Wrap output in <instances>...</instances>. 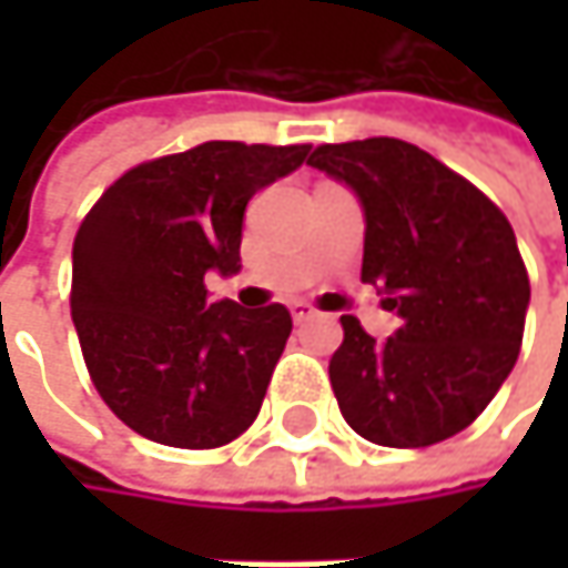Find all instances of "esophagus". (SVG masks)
Wrapping results in <instances>:
<instances>
[{
	"instance_id": "esophagus-1",
	"label": "esophagus",
	"mask_w": 568,
	"mask_h": 568,
	"mask_svg": "<svg viewBox=\"0 0 568 568\" xmlns=\"http://www.w3.org/2000/svg\"><path fill=\"white\" fill-rule=\"evenodd\" d=\"M288 312H292V318H295V322H308V318H315V315H318L308 302H292V305H288Z\"/></svg>"
}]
</instances>
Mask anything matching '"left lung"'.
I'll return each mask as SVG.
<instances>
[{"label":"left lung","mask_w":568,"mask_h":568,"mask_svg":"<svg viewBox=\"0 0 568 568\" xmlns=\"http://www.w3.org/2000/svg\"><path fill=\"white\" fill-rule=\"evenodd\" d=\"M312 168L355 190L365 213L362 283L378 285L400 328L375 342L342 315L332 392L355 434L430 447L494 400L516 365L529 276L510 220L427 151L368 138L322 144Z\"/></svg>","instance_id":"obj_1"}]
</instances>
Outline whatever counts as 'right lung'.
<instances>
[{
    "instance_id": "add662e5",
    "label": "right lung",
    "mask_w": 568,
    "mask_h": 568,
    "mask_svg": "<svg viewBox=\"0 0 568 568\" xmlns=\"http://www.w3.org/2000/svg\"><path fill=\"white\" fill-rule=\"evenodd\" d=\"M308 151L206 141L118 176L81 220L71 250L81 355L98 395L141 437L210 450L256 420L292 315L280 302H210L203 276L240 273L246 203Z\"/></svg>"
}]
</instances>
